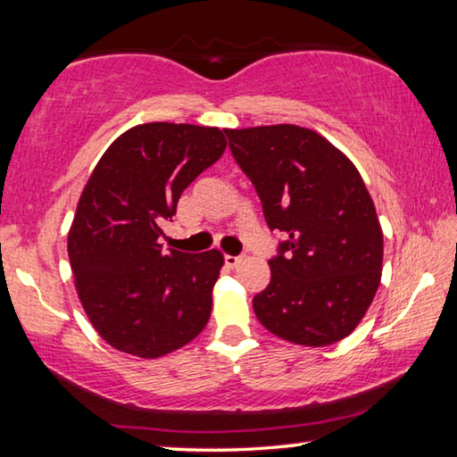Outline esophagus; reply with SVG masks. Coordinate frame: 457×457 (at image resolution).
Instances as JSON below:
<instances>
[{"mask_svg": "<svg viewBox=\"0 0 457 457\" xmlns=\"http://www.w3.org/2000/svg\"><path fill=\"white\" fill-rule=\"evenodd\" d=\"M242 260H244L242 256H229V253H226V266H228V268L239 266V262H242Z\"/></svg>", "mask_w": 457, "mask_h": 457, "instance_id": "esophagus-1", "label": "esophagus"}]
</instances>
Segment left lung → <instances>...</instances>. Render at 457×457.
Instances as JSON below:
<instances>
[{"label":"left lung","instance_id":"obj_1","mask_svg":"<svg viewBox=\"0 0 457 457\" xmlns=\"http://www.w3.org/2000/svg\"><path fill=\"white\" fill-rule=\"evenodd\" d=\"M270 229L284 231L253 296L258 320L288 343L327 346L359 327L383 270V229L353 161L312 129H226Z\"/></svg>","mask_w":457,"mask_h":457}]
</instances>
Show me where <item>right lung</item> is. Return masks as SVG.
Here are the masks:
<instances>
[{
    "label": "right lung",
    "mask_w": 457,
    "mask_h": 457,
    "mask_svg": "<svg viewBox=\"0 0 457 457\" xmlns=\"http://www.w3.org/2000/svg\"><path fill=\"white\" fill-rule=\"evenodd\" d=\"M218 127L145 122L114 138L68 231L80 304L112 349L159 359L205 328L223 253L163 250L183 189L226 151Z\"/></svg>",
    "instance_id": "1"
}]
</instances>
